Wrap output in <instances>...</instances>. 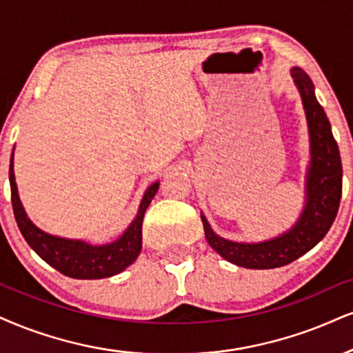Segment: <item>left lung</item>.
<instances>
[{
    "label": "left lung",
    "instance_id": "left-lung-1",
    "mask_svg": "<svg viewBox=\"0 0 353 353\" xmlns=\"http://www.w3.org/2000/svg\"><path fill=\"white\" fill-rule=\"evenodd\" d=\"M301 93L311 141V165L306 181V208L293 229L259 243L230 242L216 236L201 216L206 241L221 256L243 268L267 270L288 265L323 241L336 219L342 196V162L325 112L316 99L314 85L301 68L291 70Z\"/></svg>",
    "mask_w": 353,
    "mask_h": 353
}]
</instances>
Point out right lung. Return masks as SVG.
I'll return each mask as SVG.
<instances>
[{"label": "right lung", "instance_id": "obj_1", "mask_svg": "<svg viewBox=\"0 0 353 353\" xmlns=\"http://www.w3.org/2000/svg\"><path fill=\"white\" fill-rule=\"evenodd\" d=\"M10 185L17 228L30 249L65 276L78 278V280H98V278L117 275L137 259L142 249L143 214L159 190V183H154L145 191L136 219L116 242L106 243V245H90L81 241H68V239L49 236L30 223L17 194L12 157L10 163Z\"/></svg>", "mask_w": 353, "mask_h": 353}]
</instances>
